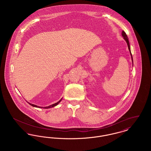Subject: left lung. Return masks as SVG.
Masks as SVG:
<instances>
[{"mask_svg": "<svg viewBox=\"0 0 151 151\" xmlns=\"http://www.w3.org/2000/svg\"><path fill=\"white\" fill-rule=\"evenodd\" d=\"M122 36L123 37V39L126 41V43L127 44V46H128V48H129V53H130V55H131V59H132V65H133V58H132V54L131 52V49H130V46H129V39H128V37L127 35L126 34V33L123 30L122 32Z\"/></svg>", "mask_w": 151, "mask_h": 151, "instance_id": "1", "label": "left lung"}]
</instances>
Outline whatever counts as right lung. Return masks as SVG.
<instances>
[{
    "label": "right lung",
    "instance_id": "add662e5",
    "mask_svg": "<svg viewBox=\"0 0 151 151\" xmlns=\"http://www.w3.org/2000/svg\"><path fill=\"white\" fill-rule=\"evenodd\" d=\"M62 98L58 102H56V103H55V104H52V105H51L50 106H46V107H41V106H37V105H34V104H30V103H29L28 102V104H29V105H30L31 106H33V107H36V108H43V109H49V108H53V107H55V106H57V105H58L59 104V102L62 101Z\"/></svg>",
    "mask_w": 151,
    "mask_h": 151
}]
</instances>
